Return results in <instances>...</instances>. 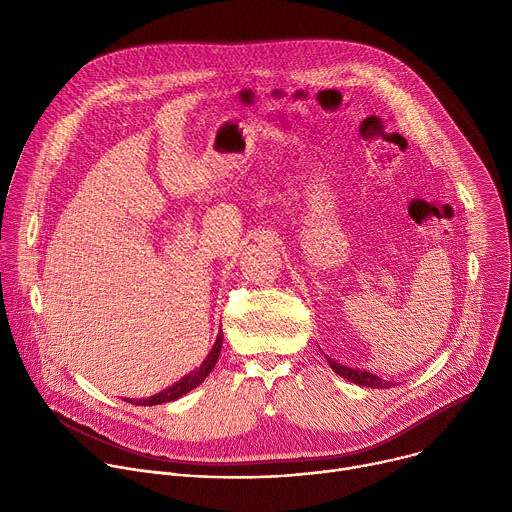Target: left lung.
<instances>
[{"label":"left lung","instance_id":"obj_1","mask_svg":"<svg viewBox=\"0 0 512 512\" xmlns=\"http://www.w3.org/2000/svg\"><path fill=\"white\" fill-rule=\"evenodd\" d=\"M324 356H326V360H328V364H330V369H332L336 375H340L342 379H346V381H350V383H354V385H358V387L391 389V387L395 385L393 381H385V379H381V377L369 373L367 369H352V367H346V364H342V362L330 358L328 354H324Z\"/></svg>","mask_w":512,"mask_h":512}]
</instances>
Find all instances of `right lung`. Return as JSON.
Returning a JSON list of instances; mask_svg holds the SVG:
<instances>
[{
	"mask_svg": "<svg viewBox=\"0 0 512 512\" xmlns=\"http://www.w3.org/2000/svg\"><path fill=\"white\" fill-rule=\"evenodd\" d=\"M221 348H223V330L218 332L216 342L212 344L210 352L206 354V358L202 360V364H200L198 369H194L192 373H188L186 377H182L178 383L170 385L168 389H164V391H160V393H156V395H152V397H148V399H123V401H129L131 405L150 407V405H162V403H170V401L180 399L182 395H186V393H190L192 389H196V387L212 373L214 364H216V360H218V354H221Z\"/></svg>",
	"mask_w": 512,
	"mask_h": 512,
	"instance_id": "right-lung-1",
	"label": "right lung"
}]
</instances>
